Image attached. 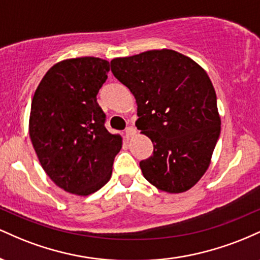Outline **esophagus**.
I'll list each match as a JSON object with an SVG mask.
<instances>
[{
    "mask_svg": "<svg viewBox=\"0 0 260 260\" xmlns=\"http://www.w3.org/2000/svg\"><path fill=\"white\" fill-rule=\"evenodd\" d=\"M134 134H136V128H133V127L126 128V137H127L128 139L132 138Z\"/></svg>",
    "mask_w": 260,
    "mask_h": 260,
    "instance_id": "1",
    "label": "esophagus"
}]
</instances>
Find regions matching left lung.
<instances>
[{
	"instance_id": "left-lung-1",
	"label": "left lung",
	"mask_w": 260,
	"mask_h": 260,
	"mask_svg": "<svg viewBox=\"0 0 260 260\" xmlns=\"http://www.w3.org/2000/svg\"><path fill=\"white\" fill-rule=\"evenodd\" d=\"M111 71L134 95L136 126L154 144L139 162L145 180L168 193L190 189L210 165L221 129L208 73L169 49L113 58Z\"/></svg>"
}]
</instances>
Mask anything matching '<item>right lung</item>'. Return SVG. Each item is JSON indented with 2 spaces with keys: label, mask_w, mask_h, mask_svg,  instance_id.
Listing matches in <instances>:
<instances>
[{
  "label": "right lung",
  "mask_w": 260,
  "mask_h": 260,
  "mask_svg": "<svg viewBox=\"0 0 260 260\" xmlns=\"http://www.w3.org/2000/svg\"><path fill=\"white\" fill-rule=\"evenodd\" d=\"M110 63L99 57L53 64L31 101L29 136L46 175L66 192L89 196L111 178L122 137L106 129L96 95Z\"/></svg>",
  "instance_id": "add662e5"
}]
</instances>
